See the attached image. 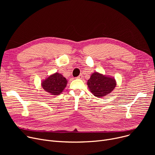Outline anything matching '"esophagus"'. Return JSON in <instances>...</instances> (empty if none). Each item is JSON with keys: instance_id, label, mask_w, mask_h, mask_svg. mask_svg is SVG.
I'll list each match as a JSON object with an SVG mask.
<instances>
[{"instance_id": "34e87169", "label": "esophagus", "mask_w": 155, "mask_h": 155, "mask_svg": "<svg viewBox=\"0 0 155 155\" xmlns=\"http://www.w3.org/2000/svg\"><path fill=\"white\" fill-rule=\"evenodd\" d=\"M83 78V75L81 74V75H80L78 77H77V78H78V79H82Z\"/></svg>"}]
</instances>
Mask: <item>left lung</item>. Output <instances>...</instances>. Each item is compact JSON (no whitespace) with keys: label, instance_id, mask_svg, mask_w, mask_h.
I'll use <instances>...</instances> for the list:
<instances>
[{"label":"left lung","instance_id":"8db88e82","mask_svg":"<svg viewBox=\"0 0 155 155\" xmlns=\"http://www.w3.org/2000/svg\"><path fill=\"white\" fill-rule=\"evenodd\" d=\"M89 90L95 97H102L110 94L116 86L114 78L94 72L87 82Z\"/></svg>","mask_w":155,"mask_h":155}]
</instances>
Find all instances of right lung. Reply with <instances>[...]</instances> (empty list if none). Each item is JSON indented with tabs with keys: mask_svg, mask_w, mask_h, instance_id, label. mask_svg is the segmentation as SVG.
<instances>
[{
	"mask_svg": "<svg viewBox=\"0 0 155 155\" xmlns=\"http://www.w3.org/2000/svg\"><path fill=\"white\" fill-rule=\"evenodd\" d=\"M67 84V79L57 72L49 76L41 82V86L44 90L53 95L60 94L66 87Z\"/></svg>",
	"mask_w": 155,
	"mask_h": 155,
	"instance_id": "obj_1",
	"label": "right lung"
}]
</instances>
